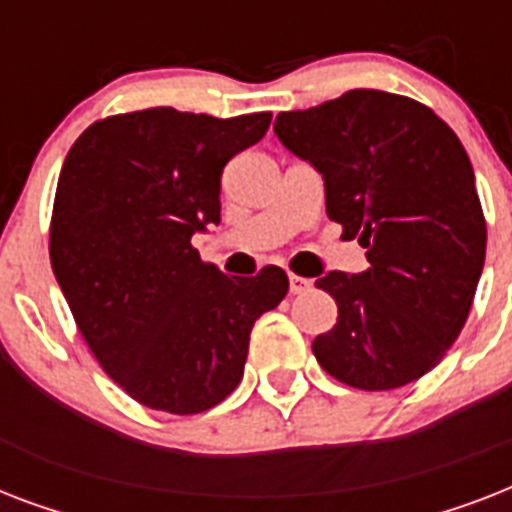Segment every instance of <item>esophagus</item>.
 Listing matches in <instances>:
<instances>
[{"label":"esophagus","instance_id":"obj_1","mask_svg":"<svg viewBox=\"0 0 512 512\" xmlns=\"http://www.w3.org/2000/svg\"><path fill=\"white\" fill-rule=\"evenodd\" d=\"M305 289H311V279H303L297 273H289V292L292 295H303Z\"/></svg>","mask_w":512,"mask_h":512}]
</instances>
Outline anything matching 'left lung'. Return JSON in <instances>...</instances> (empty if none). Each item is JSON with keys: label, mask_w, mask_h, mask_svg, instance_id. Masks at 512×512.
Segmentation results:
<instances>
[{"label": "left lung", "mask_w": 512, "mask_h": 512, "mask_svg": "<svg viewBox=\"0 0 512 512\" xmlns=\"http://www.w3.org/2000/svg\"><path fill=\"white\" fill-rule=\"evenodd\" d=\"M273 132L324 175L327 215L369 260L361 276L316 281L337 324L313 356L358 390L420 380L460 337L484 271L486 220L460 138L425 103L380 90L284 111Z\"/></svg>", "instance_id": "left-lung-1"}]
</instances>
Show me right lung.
<instances>
[{
	"label": "right lung",
	"mask_w": 512,
	"mask_h": 512,
	"mask_svg": "<svg viewBox=\"0 0 512 512\" xmlns=\"http://www.w3.org/2000/svg\"><path fill=\"white\" fill-rule=\"evenodd\" d=\"M268 124V111L146 108L90 124L63 162L52 273L103 372L148 409L199 414L231 396L255 321L287 295L279 265L225 276L191 244L220 223L223 167Z\"/></svg>",
	"instance_id": "obj_1"
}]
</instances>
